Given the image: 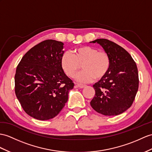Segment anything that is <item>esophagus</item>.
I'll use <instances>...</instances> for the list:
<instances>
[{
    "label": "esophagus",
    "instance_id": "obj_1",
    "mask_svg": "<svg viewBox=\"0 0 152 152\" xmlns=\"http://www.w3.org/2000/svg\"><path fill=\"white\" fill-rule=\"evenodd\" d=\"M75 86H76L77 88H84L85 86H86V85L83 84H79V83H77V84L75 85Z\"/></svg>",
    "mask_w": 152,
    "mask_h": 152
}]
</instances>
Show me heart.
Wrapping results in <instances>:
<instances>
[{
    "label": "heart",
    "instance_id": "obj_1",
    "mask_svg": "<svg viewBox=\"0 0 152 152\" xmlns=\"http://www.w3.org/2000/svg\"><path fill=\"white\" fill-rule=\"evenodd\" d=\"M72 53L64 52L61 58V68L69 77H75L81 69V65L84 70L76 77L80 82L89 83L94 78L97 80L102 79L108 73L111 60L105 51L83 46L73 49Z\"/></svg>",
    "mask_w": 152,
    "mask_h": 152
}]
</instances>
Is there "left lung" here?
<instances>
[{
  "instance_id": "left-lung-1",
  "label": "left lung",
  "mask_w": 152,
  "mask_h": 152,
  "mask_svg": "<svg viewBox=\"0 0 152 152\" xmlns=\"http://www.w3.org/2000/svg\"><path fill=\"white\" fill-rule=\"evenodd\" d=\"M92 42L99 44L108 53L111 66L104 78L93 86L95 95L91 106L104 115H118L134 102L139 88L137 67L130 54L116 43L105 39Z\"/></svg>"
}]
</instances>
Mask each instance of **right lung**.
<instances>
[{
	"mask_svg": "<svg viewBox=\"0 0 152 152\" xmlns=\"http://www.w3.org/2000/svg\"><path fill=\"white\" fill-rule=\"evenodd\" d=\"M64 44L48 39L22 58L15 75V91L24 112L36 119L57 116L68 101L74 83L61 66Z\"/></svg>",
	"mask_w": 152,
	"mask_h": 152,
	"instance_id": "1",
	"label": "right lung"
}]
</instances>
